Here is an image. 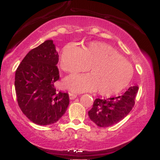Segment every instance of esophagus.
I'll use <instances>...</instances> for the list:
<instances>
[{"label": "esophagus", "mask_w": 160, "mask_h": 160, "mask_svg": "<svg viewBox=\"0 0 160 160\" xmlns=\"http://www.w3.org/2000/svg\"><path fill=\"white\" fill-rule=\"evenodd\" d=\"M77 97H78V95L76 94H74V93H71V92H69V98L71 100H73V99L76 98Z\"/></svg>", "instance_id": "esophagus-1"}]
</instances>
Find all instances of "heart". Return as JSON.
I'll return each instance as SVG.
<instances>
[{"mask_svg": "<svg viewBox=\"0 0 160 160\" xmlns=\"http://www.w3.org/2000/svg\"><path fill=\"white\" fill-rule=\"evenodd\" d=\"M90 66L92 74L68 77L65 87L76 92L98 89L102 95L109 96L124 89L133 76L131 63L108 43L92 42L82 49L71 43L64 47L61 66L66 72L86 71Z\"/></svg>", "mask_w": 160, "mask_h": 160, "instance_id": "obj_1", "label": "heart"}]
</instances>
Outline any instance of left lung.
Listing matches in <instances>:
<instances>
[{
	"instance_id": "obj_1",
	"label": "left lung",
	"mask_w": 160,
	"mask_h": 160,
	"mask_svg": "<svg viewBox=\"0 0 160 160\" xmlns=\"http://www.w3.org/2000/svg\"><path fill=\"white\" fill-rule=\"evenodd\" d=\"M138 91V86H133L120 96L96 98L92 109L88 112L89 118L99 127L105 128L117 123L132 111Z\"/></svg>"
}]
</instances>
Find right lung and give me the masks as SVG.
Here are the masks:
<instances>
[{"mask_svg": "<svg viewBox=\"0 0 160 160\" xmlns=\"http://www.w3.org/2000/svg\"><path fill=\"white\" fill-rule=\"evenodd\" d=\"M58 55L53 40H47L25 56L16 69L15 89L20 109L34 123H54L65 114L68 93L56 90L59 79Z\"/></svg>", "mask_w": 160, "mask_h": 160, "instance_id": "1", "label": "right lung"}]
</instances>
